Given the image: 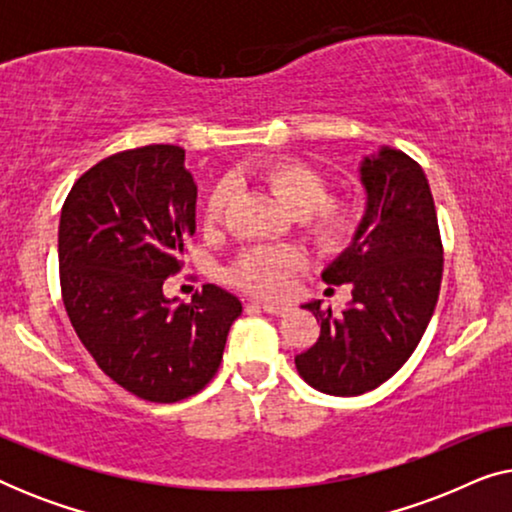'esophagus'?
<instances>
[{
	"label": "esophagus",
	"instance_id": "esophagus-1",
	"mask_svg": "<svg viewBox=\"0 0 512 512\" xmlns=\"http://www.w3.org/2000/svg\"><path fill=\"white\" fill-rule=\"evenodd\" d=\"M263 312L272 314V317H286V314L291 312L289 305H279V303H261Z\"/></svg>",
	"mask_w": 512,
	"mask_h": 512
}]
</instances>
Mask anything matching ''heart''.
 I'll return each instance as SVG.
<instances>
[{
    "instance_id": "1",
    "label": "heart",
    "mask_w": 512,
    "mask_h": 512,
    "mask_svg": "<svg viewBox=\"0 0 512 512\" xmlns=\"http://www.w3.org/2000/svg\"><path fill=\"white\" fill-rule=\"evenodd\" d=\"M261 181L317 247L333 251L352 242L359 228V209L342 200H326L328 181L312 165L279 160L261 170ZM233 188L219 184L207 200V223H219ZM303 256L293 247H258L244 254L233 268V282L258 296H275L284 279L300 268Z\"/></svg>"
}]
</instances>
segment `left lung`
Here are the masks:
<instances>
[{"label":"left lung","instance_id":"1","mask_svg":"<svg viewBox=\"0 0 512 512\" xmlns=\"http://www.w3.org/2000/svg\"><path fill=\"white\" fill-rule=\"evenodd\" d=\"M366 193L352 242L321 272L349 284L342 310L300 307L321 321L319 340L296 356L303 380L331 396H359L387 382L422 340L443 279V244L426 174L403 151L380 146L359 163Z\"/></svg>","mask_w":512,"mask_h":512}]
</instances>
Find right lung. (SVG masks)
<instances>
[{"instance_id": "add662e5", "label": "right lung", "mask_w": 512, "mask_h": 512, "mask_svg": "<svg viewBox=\"0 0 512 512\" xmlns=\"http://www.w3.org/2000/svg\"><path fill=\"white\" fill-rule=\"evenodd\" d=\"M198 184L184 149L151 144L116 153L83 174L60 214L65 310L104 373L151 403H174L219 370L240 298L205 284L191 303L167 298L195 233Z\"/></svg>"}]
</instances>
